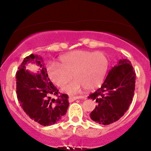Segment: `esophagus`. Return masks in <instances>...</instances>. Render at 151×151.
Instances as JSON below:
<instances>
[{
    "label": "esophagus",
    "instance_id": "1",
    "mask_svg": "<svg viewBox=\"0 0 151 151\" xmlns=\"http://www.w3.org/2000/svg\"><path fill=\"white\" fill-rule=\"evenodd\" d=\"M78 99H79V96H70L69 97V101L72 102L74 101V100H77Z\"/></svg>",
    "mask_w": 151,
    "mask_h": 151
}]
</instances>
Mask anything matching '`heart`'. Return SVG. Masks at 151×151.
Returning <instances> with one entry per match:
<instances>
[{
    "label": "heart",
    "instance_id": "1",
    "mask_svg": "<svg viewBox=\"0 0 151 151\" xmlns=\"http://www.w3.org/2000/svg\"><path fill=\"white\" fill-rule=\"evenodd\" d=\"M109 61L102 52L77 50L67 53L60 58V65L47 67L50 79L58 87H64L72 78L75 80L66 86L64 91L75 93L83 87L93 89L101 84L108 68Z\"/></svg>",
    "mask_w": 151,
    "mask_h": 151
}]
</instances>
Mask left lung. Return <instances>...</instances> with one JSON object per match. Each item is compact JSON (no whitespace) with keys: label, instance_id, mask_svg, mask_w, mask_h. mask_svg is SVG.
I'll list each match as a JSON object with an SVG mask.
<instances>
[{"label":"left lung","instance_id":"1","mask_svg":"<svg viewBox=\"0 0 151 151\" xmlns=\"http://www.w3.org/2000/svg\"><path fill=\"white\" fill-rule=\"evenodd\" d=\"M135 84L136 73L131 62L119 60L109 71L101 87L88 96L96 102L89 116L91 120L109 125L122 117L132 102Z\"/></svg>","mask_w":151,"mask_h":151}]
</instances>
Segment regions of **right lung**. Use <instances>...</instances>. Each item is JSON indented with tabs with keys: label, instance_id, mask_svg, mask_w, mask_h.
Segmentation results:
<instances>
[{
	"label": "right lung",
	"instance_id": "add662e5",
	"mask_svg": "<svg viewBox=\"0 0 151 151\" xmlns=\"http://www.w3.org/2000/svg\"><path fill=\"white\" fill-rule=\"evenodd\" d=\"M36 63L41 67L37 73L26 70L27 63ZM40 55L31 54L24 59L16 72V93L26 114L42 126H51L60 121L70 103L68 95L60 93L48 78Z\"/></svg>",
	"mask_w": 151,
	"mask_h": 151
}]
</instances>
